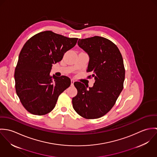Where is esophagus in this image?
Segmentation results:
<instances>
[{
  "label": "esophagus",
  "instance_id": "esophagus-1",
  "mask_svg": "<svg viewBox=\"0 0 157 157\" xmlns=\"http://www.w3.org/2000/svg\"><path fill=\"white\" fill-rule=\"evenodd\" d=\"M74 81L73 80H71V85H74Z\"/></svg>",
  "mask_w": 157,
  "mask_h": 157
}]
</instances>
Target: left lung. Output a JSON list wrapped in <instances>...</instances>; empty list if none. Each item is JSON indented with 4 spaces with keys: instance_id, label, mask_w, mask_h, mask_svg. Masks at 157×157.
<instances>
[{
    "instance_id": "1",
    "label": "left lung",
    "mask_w": 157,
    "mask_h": 157,
    "mask_svg": "<svg viewBox=\"0 0 157 157\" xmlns=\"http://www.w3.org/2000/svg\"><path fill=\"white\" fill-rule=\"evenodd\" d=\"M78 45L90 58L87 72L95 83L91 88L78 82L74 85L77 94L72 106L78 115L87 119L103 117L111 109L123 88L125 70L122 56L109 40L94 36L78 39Z\"/></svg>"
}]
</instances>
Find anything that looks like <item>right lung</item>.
<instances>
[{"label": "right lung", "instance_id": "add662e5", "mask_svg": "<svg viewBox=\"0 0 157 157\" xmlns=\"http://www.w3.org/2000/svg\"><path fill=\"white\" fill-rule=\"evenodd\" d=\"M77 40L46 31L33 36L23 46L14 79L17 95L28 112L36 115L51 112L59 95L71 85L67 76L49 74L52 65L61 61Z\"/></svg>", "mask_w": 157, "mask_h": 157}]
</instances>
